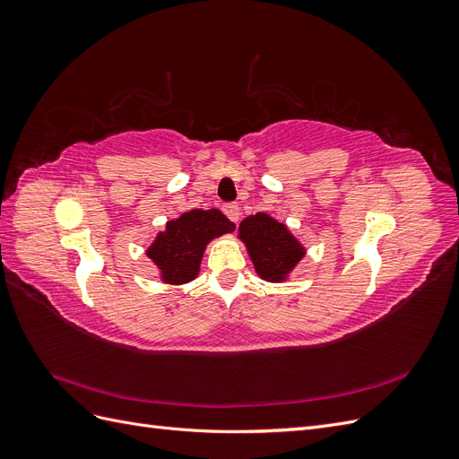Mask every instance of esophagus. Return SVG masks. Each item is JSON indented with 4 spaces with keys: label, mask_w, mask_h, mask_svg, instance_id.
<instances>
[{
    "label": "esophagus",
    "mask_w": 459,
    "mask_h": 459,
    "mask_svg": "<svg viewBox=\"0 0 459 459\" xmlns=\"http://www.w3.org/2000/svg\"><path fill=\"white\" fill-rule=\"evenodd\" d=\"M224 212H226V216L233 221V224H238L239 218H241V208H239V204H235V203L226 204V206H224Z\"/></svg>",
    "instance_id": "esophagus-1"
}]
</instances>
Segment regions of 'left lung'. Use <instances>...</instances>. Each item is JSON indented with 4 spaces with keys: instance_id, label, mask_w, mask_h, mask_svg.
Wrapping results in <instances>:
<instances>
[{
    "instance_id": "1",
    "label": "left lung",
    "mask_w": 459,
    "mask_h": 459,
    "mask_svg": "<svg viewBox=\"0 0 459 459\" xmlns=\"http://www.w3.org/2000/svg\"><path fill=\"white\" fill-rule=\"evenodd\" d=\"M238 238L243 241L260 280L270 283L287 281L299 262L307 256V247L283 221H277L266 212L247 216L239 224Z\"/></svg>"
}]
</instances>
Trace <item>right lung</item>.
<instances>
[{
    "instance_id": "add662e5",
    "label": "right lung",
    "mask_w": 459,
    "mask_h": 459,
    "mask_svg": "<svg viewBox=\"0 0 459 459\" xmlns=\"http://www.w3.org/2000/svg\"><path fill=\"white\" fill-rule=\"evenodd\" d=\"M231 231L235 224L218 208H193L166 221L164 230L145 248V255L157 266L162 283L186 285L199 275L206 245Z\"/></svg>"
}]
</instances>
